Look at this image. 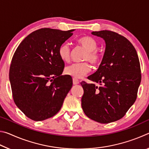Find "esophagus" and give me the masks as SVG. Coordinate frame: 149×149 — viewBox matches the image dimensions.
I'll list each match as a JSON object with an SVG mask.
<instances>
[{"label":"esophagus","mask_w":149,"mask_h":149,"mask_svg":"<svg viewBox=\"0 0 149 149\" xmlns=\"http://www.w3.org/2000/svg\"><path fill=\"white\" fill-rule=\"evenodd\" d=\"M79 84V81L76 78H73V84L74 85H77Z\"/></svg>","instance_id":"obj_1"}]
</instances>
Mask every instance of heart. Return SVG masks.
<instances>
[{
	"label": "heart",
	"instance_id": "heart-1",
	"mask_svg": "<svg viewBox=\"0 0 149 149\" xmlns=\"http://www.w3.org/2000/svg\"><path fill=\"white\" fill-rule=\"evenodd\" d=\"M78 44L87 50L84 57L85 61H89L93 65H97L100 64L102 60V55L97 50V41L91 37L86 36L78 39ZM58 55L62 61L68 62L71 58V48L69 42H64L58 49ZM91 71V65L87 62L74 63L68 65L65 68V73L74 78H81Z\"/></svg>",
	"mask_w": 149,
	"mask_h": 149
}]
</instances>
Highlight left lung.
I'll list each match as a JSON object with an SVG mask.
<instances>
[{"instance_id": "left-lung-1", "label": "left lung", "mask_w": 149, "mask_h": 149, "mask_svg": "<svg viewBox=\"0 0 149 149\" xmlns=\"http://www.w3.org/2000/svg\"><path fill=\"white\" fill-rule=\"evenodd\" d=\"M91 33L105 41L106 49L99 69L87 78L97 83L82 81L81 107L88 118L101 123L124 116L135 102L141 81L137 51L129 40L108 30Z\"/></svg>"}]
</instances>
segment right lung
<instances>
[{
  "label": "right lung",
  "mask_w": 149,
  "mask_h": 149,
  "mask_svg": "<svg viewBox=\"0 0 149 149\" xmlns=\"http://www.w3.org/2000/svg\"><path fill=\"white\" fill-rule=\"evenodd\" d=\"M74 31L37 29L27 35L14 52L9 71L12 97L30 119L42 121L54 116L71 89L72 78L61 75L64 62L58 49Z\"/></svg>",
  "instance_id": "add662e5"
}]
</instances>
